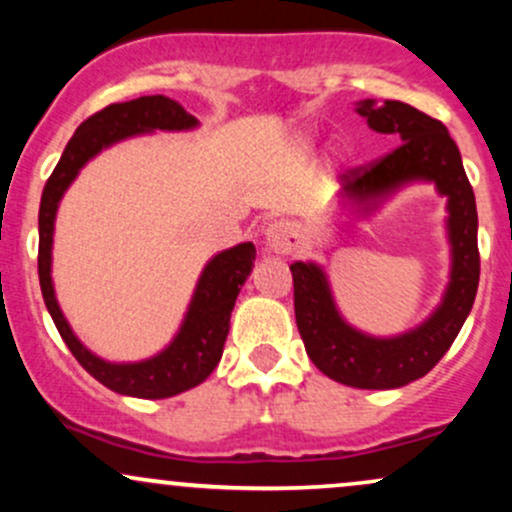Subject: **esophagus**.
<instances>
[{
	"label": "esophagus",
	"mask_w": 512,
	"mask_h": 512,
	"mask_svg": "<svg viewBox=\"0 0 512 512\" xmlns=\"http://www.w3.org/2000/svg\"><path fill=\"white\" fill-rule=\"evenodd\" d=\"M264 238H267V248L279 252V255H289V252L296 250L298 236L296 228L289 221H272L264 231Z\"/></svg>",
	"instance_id": "esophagus-1"
}]
</instances>
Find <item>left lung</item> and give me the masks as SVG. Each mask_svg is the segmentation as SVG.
I'll return each instance as SVG.
<instances>
[{
  "instance_id": "1",
  "label": "left lung",
  "mask_w": 512,
  "mask_h": 512,
  "mask_svg": "<svg viewBox=\"0 0 512 512\" xmlns=\"http://www.w3.org/2000/svg\"><path fill=\"white\" fill-rule=\"evenodd\" d=\"M358 113L375 132L397 134L402 144L366 166L346 170L344 195L368 209V199L383 197L407 180L436 182L450 211L448 293L421 327L395 339H373L339 317L320 267L293 262V308L305 351L327 378L361 390H390L424 378L455 342L472 310L479 286L477 202L460 149L443 122L399 101H385L383 108L363 101Z\"/></svg>"
}]
</instances>
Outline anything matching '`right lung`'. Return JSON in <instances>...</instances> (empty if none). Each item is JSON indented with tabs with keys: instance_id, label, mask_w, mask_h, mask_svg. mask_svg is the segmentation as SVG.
I'll return each mask as SVG.
<instances>
[{
	"instance_id": "right-lung-1",
	"label": "right lung",
	"mask_w": 512,
	"mask_h": 512,
	"mask_svg": "<svg viewBox=\"0 0 512 512\" xmlns=\"http://www.w3.org/2000/svg\"><path fill=\"white\" fill-rule=\"evenodd\" d=\"M197 125L178 101L168 96H142L127 103H113L108 108L93 113L88 120L76 127L67 149L57 163L52 175L45 182L38 211V276L40 291L48 305L57 332L69 346L76 361L84 366L98 383L113 392L142 399H163L180 395L209 378L211 370L221 361L223 344L228 337V320L236 305L238 291L248 279L255 245L240 243L236 248L221 252L204 267L190 310L182 322L178 337L161 354L142 363H108L93 356L74 332L69 330L55 289H52L50 262H52V231H55L57 204L81 166L105 149V146L132 137V134L151 132V129H190Z\"/></svg>"
}]
</instances>
